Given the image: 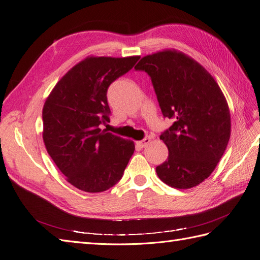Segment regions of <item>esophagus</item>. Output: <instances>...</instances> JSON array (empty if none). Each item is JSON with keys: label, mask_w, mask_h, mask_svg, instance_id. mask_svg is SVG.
Listing matches in <instances>:
<instances>
[{"label": "esophagus", "mask_w": 260, "mask_h": 260, "mask_svg": "<svg viewBox=\"0 0 260 260\" xmlns=\"http://www.w3.org/2000/svg\"><path fill=\"white\" fill-rule=\"evenodd\" d=\"M149 142H151V139H149V138H144L142 141H139V142H138V145L139 146H141V147H145Z\"/></svg>", "instance_id": "34e87169"}]
</instances>
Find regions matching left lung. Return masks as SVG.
<instances>
[{
    "label": "left lung",
    "instance_id": "1",
    "mask_svg": "<svg viewBox=\"0 0 260 260\" xmlns=\"http://www.w3.org/2000/svg\"><path fill=\"white\" fill-rule=\"evenodd\" d=\"M136 70L149 77L162 116L174 120L161 132L166 161L157 176L176 188H191L215 170L231 135L229 106L214 78L193 58L177 51L147 55Z\"/></svg>",
    "mask_w": 260,
    "mask_h": 260
}]
</instances>
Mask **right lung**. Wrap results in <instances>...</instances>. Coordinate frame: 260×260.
Here are the masks:
<instances>
[{"label": "right lung", "mask_w": 260, "mask_h": 260, "mask_svg": "<svg viewBox=\"0 0 260 260\" xmlns=\"http://www.w3.org/2000/svg\"><path fill=\"white\" fill-rule=\"evenodd\" d=\"M139 56L86 57L54 86L43 112V141L70 184L89 193L114 186L135 152V143L102 130L109 122L107 90Z\"/></svg>", "instance_id": "add662e5"}]
</instances>
